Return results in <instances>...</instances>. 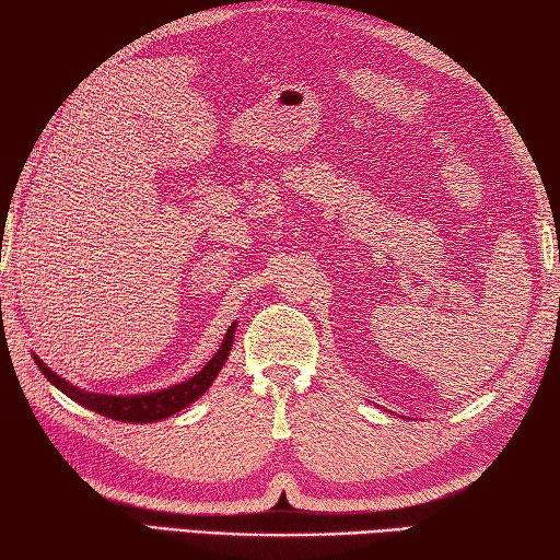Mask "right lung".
Listing matches in <instances>:
<instances>
[{"instance_id": "right-lung-1", "label": "right lung", "mask_w": 560, "mask_h": 560, "mask_svg": "<svg viewBox=\"0 0 560 560\" xmlns=\"http://www.w3.org/2000/svg\"><path fill=\"white\" fill-rule=\"evenodd\" d=\"M234 330H236V324L226 328L220 350H217V353L210 358V363H207L200 373H195L192 377H187V381L170 385L165 390H155V393L153 390L140 393V395L91 393L86 387L71 385L66 377L56 375L39 355H34V363L54 387H59L66 397H71L73 402L89 407L93 412L110 417V420H120V422H158V420H165V417H173L179 410H185L187 405H192L197 397H202L207 390H210L214 377L220 375L222 365L226 363V358H230V350L234 343Z\"/></svg>"}]
</instances>
